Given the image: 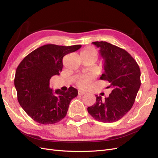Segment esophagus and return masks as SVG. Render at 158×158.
Segmentation results:
<instances>
[{
  "label": "esophagus",
  "instance_id": "1",
  "mask_svg": "<svg viewBox=\"0 0 158 158\" xmlns=\"http://www.w3.org/2000/svg\"><path fill=\"white\" fill-rule=\"evenodd\" d=\"M78 94L80 95H84V94H85V92H83V91H82V90H79L78 91Z\"/></svg>",
  "mask_w": 158,
  "mask_h": 158
}]
</instances>
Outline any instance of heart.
Returning a JSON list of instances; mask_svg holds the SVG:
<instances>
[{
	"mask_svg": "<svg viewBox=\"0 0 158 158\" xmlns=\"http://www.w3.org/2000/svg\"><path fill=\"white\" fill-rule=\"evenodd\" d=\"M98 52L96 49L92 47H88L80 52V55L93 56L95 57V58H96ZM91 80H92V76L90 74H85L81 76L77 80V85L80 88H87Z\"/></svg>",
	"mask_w": 158,
	"mask_h": 158,
	"instance_id": "b5f03b06",
	"label": "heart"
}]
</instances>
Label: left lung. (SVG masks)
<instances>
[{"mask_svg":"<svg viewBox=\"0 0 158 158\" xmlns=\"http://www.w3.org/2000/svg\"><path fill=\"white\" fill-rule=\"evenodd\" d=\"M92 44L99 48L104 60V73L100 79L109 83L112 91L108 97L95 95L96 102L88 107L95 120L113 123L123 118L132 108L140 87V70L136 60L125 49L106 41Z\"/></svg>","mask_w":158,"mask_h":158,"instance_id":"left-lung-1","label":"left lung"}]
</instances>
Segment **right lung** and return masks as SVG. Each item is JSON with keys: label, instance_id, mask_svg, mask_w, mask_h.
Returning <instances> with one entry per match:
<instances>
[{"label": "right lung", "instance_id": "right-lung-1", "mask_svg": "<svg viewBox=\"0 0 158 158\" xmlns=\"http://www.w3.org/2000/svg\"><path fill=\"white\" fill-rule=\"evenodd\" d=\"M81 47L45 45L30 52L18 65L14 78L18 101L33 120L50 125L65 117L78 90L71 86L66 92L59 89L53 92L49 81L52 76L60 74L63 57Z\"/></svg>", "mask_w": 158, "mask_h": 158}]
</instances>
